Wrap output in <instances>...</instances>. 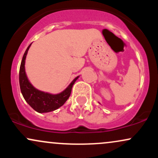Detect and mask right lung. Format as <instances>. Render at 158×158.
<instances>
[{"label": "right lung", "instance_id": "obj_1", "mask_svg": "<svg viewBox=\"0 0 158 158\" xmlns=\"http://www.w3.org/2000/svg\"><path fill=\"white\" fill-rule=\"evenodd\" d=\"M32 44L27 48L23 54L21 67L19 70V84L21 94L26 102L39 113H48L58 109L64 104L71 94V90L75 81L77 80V77L71 81L66 89L61 93L52 94L47 92L41 91L36 89L29 81L25 72V60L29 49Z\"/></svg>", "mask_w": 158, "mask_h": 158}]
</instances>
